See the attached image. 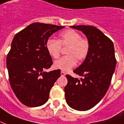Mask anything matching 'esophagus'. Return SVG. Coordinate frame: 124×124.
<instances>
[{
	"instance_id": "esophagus-1",
	"label": "esophagus",
	"mask_w": 124,
	"mask_h": 124,
	"mask_svg": "<svg viewBox=\"0 0 124 124\" xmlns=\"http://www.w3.org/2000/svg\"><path fill=\"white\" fill-rule=\"evenodd\" d=\"M61 76H64L65 75H66V74H65V72L64 71H61Z\"/></svg>"
}]
</instances>
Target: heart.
<instances>
[{"label":"heart","mask_w":124,"mask_h":124,"mask_svg":"<svg viewBox=\"0 0 124 124\" xmlns=\"http://www.w3.org/2000/svg\"><path fill=\"white\" fill-rule=\"evenodd\" d=\"M62 47L66 48V56L55 61L56 69L68 71L76 66L77 60L81 62L87 58L90 50V43L87 38L74 29H68L60 34L58 39H48L46 48L50 56L56 59L60 56Z\"/></svg>","instance_id":"obj_1"}]
</instances>
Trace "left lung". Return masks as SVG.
<instances>
[{
	"label": "left lung",
	"mask_w": 124,
	"mask_h": 124,
	"mask_svg": "<svg viewBox=\"0 0 124 124\" xmlns=\"http://www.w3.org/2000/svg\"><path fill=\"white\" fill-rule=\"evenodd\" d=\"M81 31L90 43L89 54L74 72L81 76L74 78L66 75L64 88L67 104L76 110L92 108L103 98L110 85L116 65L113 42L92 25H73Z\"/></svg>",
	"instance_id": "1"
}]
</instances>
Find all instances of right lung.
<instances>
[{"instance_id":"obj_1","label":"right lung","mask_w":124,"mask_h":124,"mask_svg":"<svg viewBox=\"0 0 124 124\" xmlns=\"http://www.w3.org/2000/svg\"><path fill=\"white\" fill-rule=\"evenodd\" d=\"M64 26L35 22L16 34L6 57L9 81L14 94L29 107L43 105L60 76V70H44L53 64L46 43L54 33Z\"/></svg>"}]
</instances>
